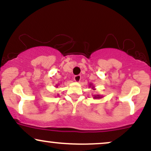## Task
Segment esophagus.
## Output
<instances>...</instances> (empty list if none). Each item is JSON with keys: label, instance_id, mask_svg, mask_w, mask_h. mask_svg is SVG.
<instances>
[{"label": "esophagus", "instance_id": "obj_1", "mask_svg": "<svg viewBox=\"0 0 151 151\" xmlns=\"http://www.w3.org/2000/svg\"><path fill=\"white\" fill-rule=\"evenodd\" d=\"M74 80L76 81V82H79L81 80V76L80 75H76L74 76Z\"/></svg>", "mask_w": 151, "mask_h": 151}]
</instances>
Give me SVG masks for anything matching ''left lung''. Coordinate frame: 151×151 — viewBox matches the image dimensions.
Masks as SVG:
<instances>
[{
  "label": "left lung",
  "mask_w": 151,
  "mask_h": 151,
  "mask_svg": "<svg viewBox=\"0 0 151 151\" xmlns=\"http://www.w3.org/2000/svg\"><path fill=\"white\" fill-rule=\"evenodd\" d=\"M89 87H92L91 88V89H93L94 90L95 89H94V86H93V84H89ZM93 99H101L102 97H103V96H101V95L100 94H96V95H93Z\"/></svg>",
  "instance_id": "left-lung-1"
}]
</instances>
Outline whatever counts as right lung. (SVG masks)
Listing matches in <instances>:
<instances>
[{
  "label": "right lung",
  "mask_w": 151,
  "mask_h": 151,
  "mask_svg": "<svg viewBox=\"0 0 151 151\" xmlns=\"http://www.w3.org/2000/svg\"><path fill=\"white\" fill-rule=\"evenodd\" d=\"M56 87L58 88V85H56Z\"/></svg>",
  "instance_id": "obj_1"
}]
</instances>
